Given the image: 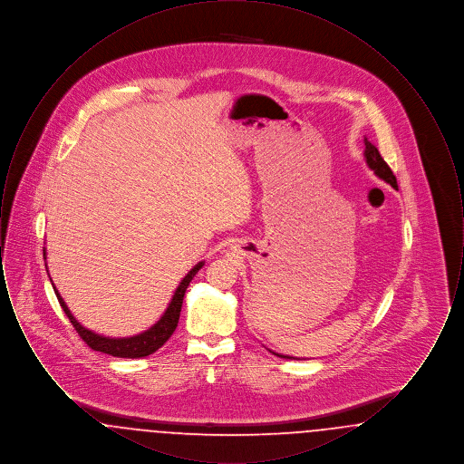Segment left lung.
<instances>
[{"label":"left lung","mask_w":464,"mask_h":464,"mask_svg":"<svg viewBox=\"0 0 464 464\" xmlns=\"http://www.w3.org/2000/svg\"><path fill=\"white\" fill-rule=\"evenodd\" d=\"M363 142H365V150H363V158H365V163H367V167L374 172L375 176L379 177V179H382L384 182H388L392 188H395L397 189V177L393 176V172H392V169L388 167V163L382 160V156L379 155V151H377V148H375L374 144L365 137L363 139ZM271 352V350H269ZM273 354H276V356H280V358H294V356H288V354L282 353H275V352H271ZM294 360H297V358H294Z\"/></svg>","instance_id":"8db88e82"}]
</instances>
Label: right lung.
<instances>
[{
    "label": "right lung",
    "mask_w": 464,
    "mask_h": 464,
    "mask_svg": "<svg viewBox=\"0 0 464 464\" xmlns=\"http://www.w3.org/2000/svg\"><path fill=\"white\" fill-rule=\"evenodd\" d=\"M44 257L46 259V248L44 246ZM203 265H205V261H199L198 265L193 266L188 271V275L179 282V285H177L176 292H174L169 306L163 311V314L158 318V322L153 324L148 331L139 332V334L130 335V337H106V335H101L97 332L90 331L87 327H83L72 316L71 309L67 308V304L64 303L63 295L59 294V290L55 287H53V290H55V295L59 299V304L64 309V313H66L67 318L71 320L72 327L76 329V332L80 334V337L89 344L93 352H102V353L111 354V356H118V358H142V356L153 354L156 350H160L170 339V335L174 334V331H176L186 288L189 285V282L193 280V276L203 267Z\"/></svg>",
    "instance_id": "right-lung-1"
}]
</instances>
